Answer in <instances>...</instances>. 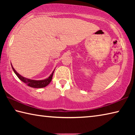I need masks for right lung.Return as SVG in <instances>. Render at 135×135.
Here are the masks:
<instances>
[{
	"label": "right lung",
	"instance_id": "obj_1",
	"mask_svg": "<svg viewBox=\"0 0 135 135\" xmlns=\"http://www.w3.org/2000/svg\"><path fill=\"white\" fill-rule=\"evenodd\" d=\"M11 66H12L13 71H14L15 74L17 75V76L19 78L20 80L23 81L24 83L27 84L28 86L31 87V88H45V87L48 85V84L51 83V81L52 80V76H53V74L55 71V70L53 71V72L52 73V74L50 75V76L48 77V78L46 79L45 80H35L29 79L26 78V77H22L19 74V73H18L17 71H16V70L13 68L12 65H11Z\"/></svg>",
	"mask_w": 135,
	"mask_h": 135
}]
</instances>
